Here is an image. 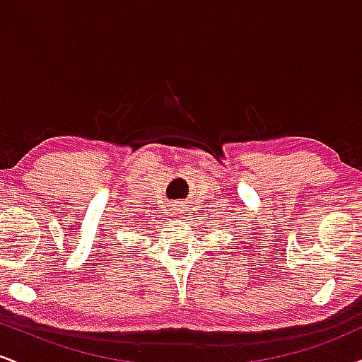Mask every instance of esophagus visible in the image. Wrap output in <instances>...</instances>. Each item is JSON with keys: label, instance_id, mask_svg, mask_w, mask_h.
I'll return each mask as SVG.
<instances>
[{"label": "esophagus", "instance_id": "1", "mask_svg": "<svg viewBox=\"0 0 362 362\" xmlns=\"http://www.w3.org/2000/svg\"><path fill=\"white\" fill-rule=\"evenodd\" d=\"M175 214H178V213H175Z\"/></svg>", "mask_w": 362, "mask_h": 362}]
</instances>
